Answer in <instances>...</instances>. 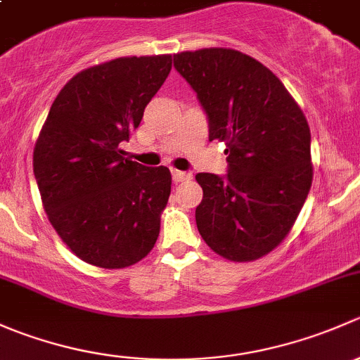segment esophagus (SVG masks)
<instances>
[{
	"instance_id": "obj_1",
	"label": "esophagus",
	"mask_w": 360,
	"mask_h": 360,
	"mask_svg": "<svg viewBox=\"0 0 360 360\" xmlns=\"http://www.w3.org/2000/svg\"><path fill=\"white\" fill-rule=\"evenodd\" d=\"M172 179H174V183H181V181L191 179V174L190 172H183V170L172 169Z\"/></svg>"
}]
</instances>
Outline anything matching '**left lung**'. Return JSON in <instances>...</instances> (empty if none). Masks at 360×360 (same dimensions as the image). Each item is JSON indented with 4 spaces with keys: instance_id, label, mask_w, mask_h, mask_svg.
Instances as JSON below:
<instances>
[{
    "instance_id": "obj_1",
    "label": "left lung",
    "mask_w": 360,
    "mask_h": 360,
    "mask_svg": "<svg viewBox=\"0 0 360 360\" xmlns=\"http://www.w3.org/2000/svg\"><path fill=\"white\" fill-rule=\"evenodd\" d=\"M174 68L197 92L209 139L226 144L230 167L224 179L197 174L198 231L224 259H259L288 237L310 191L307 118L284 83L238 50L174 53Z\"/></svg>"
}]
</instances>
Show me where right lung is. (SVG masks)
Listing matches in <instances>:
<instances>
[{
	"mask_svg": "<svg viewBox=\"0 0 360 360\" xmlns=\"http://www.w3.org/2000/svg\"><path fill=\"white\" fill-rule=\"evenodd\" d=\"M172 69V56L118 57L72 76L50 108L32 153L43 209L85 263L127 268L150 254L170 197L167 167L123 157L120 143Z\"/></svg>",
	"mask_w": 360,
	"mask_h": 360,
	"instance_id": "1",
	"label": "right lung"
}]
</instances>
